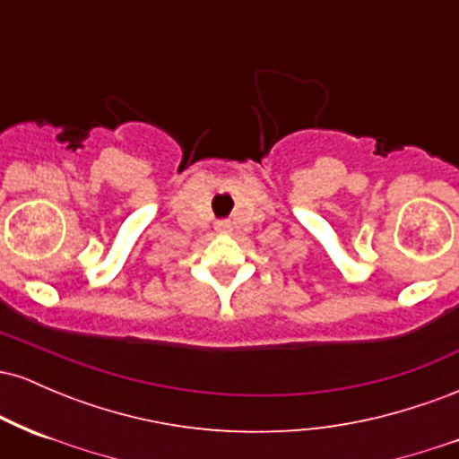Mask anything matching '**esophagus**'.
Listing matches in <instances>:
<instances>
[{"instance_id": "esophagus-1", "label": "esophagus", "mask_w": 459, "mask_h": 459, "mask_svg": "<svg viewBox=\"0 0 459 459\" xmlns=\"http://www.w3.org/2000/svg\"><path fill=\"white\" fill-rule=\"evenodd\" d=\"M215 230H218V233H229L230 222L229 220H220V222H215Z\"/></svg>"}]
</instances>
